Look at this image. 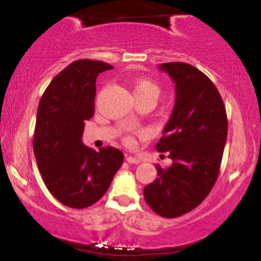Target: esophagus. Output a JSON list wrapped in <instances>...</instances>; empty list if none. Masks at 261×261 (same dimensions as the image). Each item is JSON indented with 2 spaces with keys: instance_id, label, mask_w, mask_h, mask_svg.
I'll return each instance as SVG.
<instances>
[{
  "instance_id": "34e87169",
  "label": "esophagus",
  "mask_w": 261,
  "mask_h": 261,
  "mask_svg": "<svg viewBox=\"0 0 261 261\" xmlns=\"http://www.w3.org/2000/svg\"><path fill=\"white\" fill-rule=\"evenodd\" d=\"M126 160L129 164H139V163H140V159L135 158V156H132V155H127Z\"/></svg>"
}]
</instances>
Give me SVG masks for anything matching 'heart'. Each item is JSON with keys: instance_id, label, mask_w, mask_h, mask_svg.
<instances>
[{"instance_id": "obj_1", "label": "heart", "mask_w": 261, "mask_h": 261, "mask_svg": "<svg viewBox=\"0 0 261 261\" xmlns=\"http://www.w3.org/2000/svg\"><path fill=\"white\" fill-rule=\"evenodd\" d=\"M160 94V88L155 82L151 80H145V78H140V80H135L133 83V95L135 99H152L153 102L158 98ZM126 142L130 145L133 142V139L130 137L126 138Z\"/></svg>"}]
</instances>
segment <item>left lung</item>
Segmentation results:
<instances>
[{
	"mask_svg": "<svg viewBox=\"0 0 261 261\" xmlns=\"http://www.w3.org/2000/svg\"><path fill=\"white\" fill-rule=\"evenodd\" d=\"M174 82L176 101L155 148L170 152L172 165L156 166L158 177L144 189L153 212L172 219L201 204L219 177L228 133L219 90L202 71L185 63L158 66Z\"/></svg>",
	"mask_w": 261,
	"mask_h": 261,
	"instance_id": "1",
	"label": "left lung"
}]
</instances>
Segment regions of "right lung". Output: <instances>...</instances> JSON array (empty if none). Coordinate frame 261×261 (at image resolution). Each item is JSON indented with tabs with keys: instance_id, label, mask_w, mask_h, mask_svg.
<instances>
[{
	"instance_id": "add662e5",
	"label": "right lung",
	"mask_w": 261,
	"mask_h": 261,
	"mask_svg": "<svg viewBox=\"0 0 261 261\" xmlns=\"http://www.w3.org/2000/svg\"><path fill=\"white\" fill-rule=\"evenodd\" d=\"M113 66L82 59L57 74L38 107L33 149L48 191L64 205L88 208L101 199L123 163L120 149L96 152L82 141L95 112L96 78Z\"/></svg>"
}]
</instances>
